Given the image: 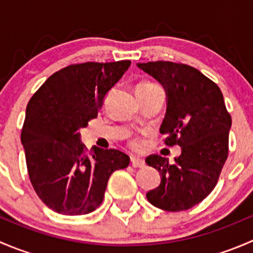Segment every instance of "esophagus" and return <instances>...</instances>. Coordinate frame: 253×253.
<instances>
[{"label":"esophagus","instance_id":"obj_1","mask_svg":"<svg viewBox=\"0 0 253 253\" xmlns=\"http://www.w3.org/2000/svg\"><path fill=\"white\" fill-rule=\"evenodd\" d=\"M131 164L133 168H144V160L138 157H131Z\"/></svg>","mask_w":253,"mask_h":253}]
</instances>
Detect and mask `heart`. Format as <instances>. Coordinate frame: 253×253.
Returning a JSON list of instances; mask_svg holds the SVG:
<instances>
[{
	"label": "heart",
	"mask_w": 253,
	"mask_h": 253,
	"mask_svg": "<svg viewBox=\"0 0 253 253\" xmlns=\"http://www.w3.org/2000/svg\"><path fill=\"white\" fill-rule=\"evenodd\" d=\"M154 86H158V85H155V84H153V83H149V82H144V83L138 84V86H137V90H142V89H150V88H154ZM132 145H133L134 148H137V149H138V148H141L142 147L141 139H133V141H132Z\"/></svg>",
	"instance_id": "obj_1"
}]
</instances>
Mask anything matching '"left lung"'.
Returning a JSON list of instances; mask_svg holds the SVG:
<instances>
[{"label":"left lung","mask_w":253,"mask_h":253,"mask_svg":"<svg viewBox=\"0 0 253 253\" xmlns=\"http://www.w3.org/2000/svg\"><path fill=\"white\" fill-rule=\"evenodd\" d=\"M137 66L164 86L167 112L160 133L167 136V145L181 147L172 165L158 154L145 159L162 177L147 198L163 211H186L202 202L218 182L228 158L231 116L219 86L196 68L169 61Z\"/></svg>","instance_id":"1"}]
</instances>
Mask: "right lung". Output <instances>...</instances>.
Masks as SVG:
<instances>
[{
	"label": "right lung",
	"mask_w": 253,
	"mask_h": 253,
	"mask_svg": "<svg viewBox=\"0 0 253 253\" xmlns=\"http://www.w3.org/2000/svg\"><path fill=\"white\" fill-rule=\"evenodd\" d=\"M131 61L71 65L50 76L27 105L22 128L30 182L56 213L82 215L101 205L109 177L129 157L93 147L86 154L79 129L98 116L109 90Z\"/></svg>",
	"instance_id": "obj_1"
}]
</instances>
